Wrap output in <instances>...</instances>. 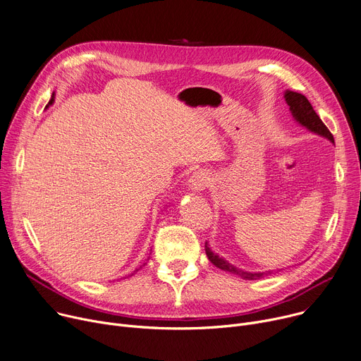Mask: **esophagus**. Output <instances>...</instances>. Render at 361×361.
Segmentation results:
<instances>
[{
	"instance_id": "obj_1",
	"label": "esophagus",
	"mask_w": 361,
	"mask_h": 361,
	"mask_svg": "<svg viewBox=\"0 0 361 361\" xmlns=\"http://www.w3.org/2000/svg\"><path fill=\"white\" fill-rule=\"evenodd\" d=\"M211 182L209 173L205 171H198V172H193V175L189 179V183L192 186V189L195 190H204Z\"/></svg>"
}]
</instances>
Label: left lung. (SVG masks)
I'll list each match as a JSON object with an SVG mask.
<instances>
[{
  "mask_svg": "<svg viewBox=\"0 0 361 361\" xmlns=\"http://www.w3.org/2000/svg\"><path fill=\"white\" fill-rule=\"evenodd\" d=\"M285 99H286V102L289 105V109L292 111V116L295 117V120L299 124L305 126L308 130H311V131H314V133H317V134H319L322 137H326L329 142L334 143V137H332V134L328 130V127L322 123L319 116L315 113V109L312 108V105L307 99V97L299 94V92L286 91ZM205 252H207V256H208L209 262L214 266H216L221 270H226V271H231L234 274H238L245 281H257V279H260V277L271 274V271H267V273H248V271H243V270L234 267L233 264H230L228 262H226L224 259H221L218 255H215L211 250V248L207 245V243H205Z\"/></svg>",
  "mask_w": 361,
  "mask_h": 361,
  "instance_id": "left-lung-1",
  "label": "left lung"
}]
</instances>
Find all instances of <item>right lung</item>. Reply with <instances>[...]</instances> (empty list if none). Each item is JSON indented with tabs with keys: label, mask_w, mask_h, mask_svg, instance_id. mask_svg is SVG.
Masks as SVG:
<instances>
[{
	"label": "right lung",
	"mask_w": 361,
	"mask_h": 361,
	"mask_svg": "<svg viewBox=\"0 0 361 361\" xmlns=\"http://www.w3.org/2000/svg\"><path fill=\"white\" fill-rule=\"evenodd\" d=\"M53 98H54V92H53V94H51V99H50V101H49V104H51V102H53Z\"/></svg>",
	"instance_id": "obj_1"
}]
</instances>
